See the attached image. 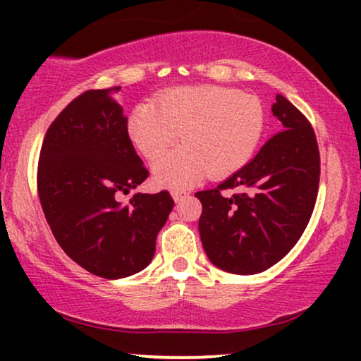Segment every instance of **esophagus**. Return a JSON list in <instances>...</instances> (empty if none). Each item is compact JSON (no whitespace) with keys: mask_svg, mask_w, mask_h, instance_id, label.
<instances>
[{"mask_svg":"<svg viewBox=\"0 0 361 361\" xmlns=\"http://www.w3.org/2000/svg\"><path fill=\"white\" fill-rule=\"evenodd\" d=\"M171 195H173V198H175V202H180V200H183V198H185L188 193L181 192V190H173Z\"/></svg>","mask_w":361,"mask_h":361,"instance_id":"esophagus-1","label":"esophagus"}]
</instances>
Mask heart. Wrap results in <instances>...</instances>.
<instances>
[{
  "mask_svg": "<svg viewBox=\"0 0 361 361\" xmlns=\"http://www.w3.org/2000/svg\"><path fill=\"white\" fill-rule=\"evenodd\" d=\"M264 130L258 97L222 86H183L140 103L128 118V135L149 161L180 139L183 146L154 166L157 183L183 188L202 175L226 176L250 161Z\"/></svg>",
  "mask_w": 361,
  "mask_h": 361,
  "instance_id": "b5f03b06",
  "label": "heart"
}]
</instances>
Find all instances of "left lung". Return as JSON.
I'll return each mask as SVG.
<instances>
[{
  "label": "left lung",
  "mask_w": 361,
  "mask_h": 361,
  "mask_svg": "<svg viewBox=\"0 0 361 361\" xmlns=\"http://www.w3.org/2000/svg\"><path fill=\"white\" fill-rule=\"evenodd\" d=\"M273 115L283 130L255 159L217 188L197 192L204 250L217 268L255 275L295 246L316 205L321 157L314 128L287 98L276 94ZM240 192L231 195V189Z\"/></svg>",
  "instance_id": "8db88e82"
}]
</instances>
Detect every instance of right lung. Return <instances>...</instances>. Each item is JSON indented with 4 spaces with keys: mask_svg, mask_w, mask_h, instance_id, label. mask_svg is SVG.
<instances>
[{
    "mask_svg": "<svg viewBox=\"0 0 361 361\" xmlns=\"http://www.w3.org/2000/svg\"><path fill=\"white\" fill-rule=\"evenodd\" d=\"M118 90H88L74 98L47 128L37 168L40 205L62 251L110 280L151 263L157 233L175 205L166 190L118 202L149 176L114 100Z\"/></svg>",
    "mask_w": 361,
    "mask_h": 361,
    "instance_id": "obj_1",
    "label": "right lung"
}]
</instances>
